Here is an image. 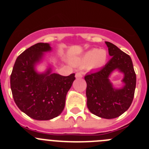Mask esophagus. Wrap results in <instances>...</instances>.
I'll return each instance as SVG.
<instances>
[{"instance_id":"obj_1","label":"esophagus","mask_w":149,"mask_h":149,"mask_svg":"<svg viewBox=\"0 0 149 149\" xmlns=\"http://www.w3.org/2000/svg\"><path fill=\"white\" fill-rule=\"evenodd\" d=\"M83 77V75H82V74L81 73H76L75 74V77L76 78H81V77Z\"/></svg>"}]
</instances>
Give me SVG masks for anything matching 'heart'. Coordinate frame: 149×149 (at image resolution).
<instances>
[{
    "label": "heart",
    "instance_id": "1",
    "mask_svg": "<svg viewBox=\"0 0 149 149\" xmlns=\"http://www.w3.org/2000/svg\"><path fill=\"white\" fill-rule=\"evenodd\" d=\"M108 59L107 51L103 48H93L86 51L81 56L74 60L76 65L81 67L87 66L89 69H99L106 65Z\"/></svg>",
    "mask_w": 149,
    "mask_h": 149
}]
</instances>
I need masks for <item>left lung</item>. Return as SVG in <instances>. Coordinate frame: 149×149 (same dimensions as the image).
<instances>
[{
  "label": "left lung",
  "instance_id": "obj_1",
  "mask_svg": "<svg viewBox=\"0 0 149 149\" xmlns=\"http://www.w3.org/2000/svg\"><path fill=\"white\" fill-rule=\"evenodd\" d=\"M111 59L104 67L85 76L86 104L89 111L103 119L119 117L131 106L136 88V74L131 56L117 46L105 42ZM114 71L123 74L122 86L116 88L109 78Z\"/></svg>",
  "mask_w": 149,
  "mask_h": 149
}]
</instances>
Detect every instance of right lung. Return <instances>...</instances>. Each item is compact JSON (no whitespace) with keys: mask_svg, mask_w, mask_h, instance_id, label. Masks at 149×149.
I'll return each instance as SVG.
<instances>
[{"mask_svg":"<svg viewBox=\"0 0 149 149\" xmlns=\"http://www.w3.org/2000/svg\"><path fill=\"white\" fill-rule=\"evenodd\" d=\"M49 43H37L17 57L10 76L13 98L23 113L36 120H50L61 114L67 93L75 80L74 74L62 76L53 73L50 64L44 72L38 65L43 63Z\"/></svg>","mask_w":149,"mask_h":149,"instance_id":"add662e5","label":"right lung"}]
</instances>
